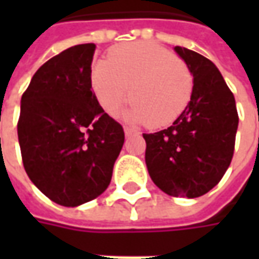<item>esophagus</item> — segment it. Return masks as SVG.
Masks as SVG:
<instances>
[{"mask_svg": "<svg viewBox=\"0 0 259 259\" xmlns=\"http://www.w3.org/2000/svg\"><path fill=\"white\" fill-rule=\"evenodd\" d=\"M123 130H124V135L126 136H132L133 133H136V130L133 129V127H130V126H124Z\"/></svg>", "mask_w": 259, "mask_h": 259, "instance_id": "34e87169", "label": "esophagus"}]
</instances>
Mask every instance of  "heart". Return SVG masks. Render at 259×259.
Segmentation results:
<instances>
[{
    "label": "heart",
    "mask_w": 259,
    "mask_h": 259,
    "mask_svg": "<svg viewBox=\"0 0 259 259\" xmlns=\"http://www.w3.org/2000/svg\"><path fill=\"white\" fill-rule=\"evenodd\" d=\"M91 85L108 113L129 100L124 118L136 123L163 127L174 123L189 105L193 93L190 69L166 50L152 42L136 41L118 46L91 69Z\"/></svg>",
    "instance_id": "heart-1"
}]
</instances>
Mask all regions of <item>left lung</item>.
<instances>
[{
  "label": "left lung",
  "mask_w": 259,
  "mask_h": 259,
  "mask_svg": "<svg viewBox=\"0 0 259 259\" xmlns=\"http://www.w3.org/2000/svg\"><path fill=\"white\" fill-rule=\"evenodd\" d=\"M175 51L193 74V93L172 126L143 135L146 163L163 193L195 198L213 189L228 170L239 113L233 93L209 59L179 46Z\"/></svg>",
  "instance_id": "obj_1"
}]
</instances>
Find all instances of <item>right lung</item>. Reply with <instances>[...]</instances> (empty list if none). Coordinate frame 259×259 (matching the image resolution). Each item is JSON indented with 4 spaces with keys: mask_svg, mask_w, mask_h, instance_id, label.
Segmentation results:
<instances>
[{
    "mask_svg": "<svg viewBox=\"0 0 259 259\" xmlns=\"http://www.w3.org/2000/svg\"><path fill=\"white\" fill-rule=\"evenodd\" d=\"M96 44H79L48 59L22 96L18 120L22 161L42 194L77 206L107 190L122 150V124L91 90Z\"/></svg>",
    "mask_w": 259,
    "mask_h": 259,
    "instance_id": "1",
    "label": "right lung"
}]
</instances>
